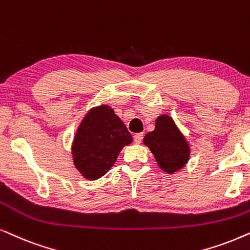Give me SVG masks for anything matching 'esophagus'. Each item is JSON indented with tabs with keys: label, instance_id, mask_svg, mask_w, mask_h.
Listing matches in <instances>:
<instances>
[{
	"label": "esophagus",
	"instance_id": "esophagus-1",
	"mask_svg": "<svg viewBox=\"0 0 250 250\" xmlns=\"http://www.w3.org/2000/svg\"><path fill=\"white\" fill-rule=\"evenodd\" d=\"M143 136H144V135H143V132H138V134L134 135V142L136 143V144H141Z\"/></svg>",
	"mask_w": 250,
	"mask_h": 250
}]
</instances>
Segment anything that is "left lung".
Listing matches in <instances>:
<instances>
[{
	"instance_id": "obj_1",
	"label": "left lung",
	"mask_w": 250,
	"mask_h": 250,
	"mask_svg": "<svg viewBox=\"0 0 250 250\" xmlns=\"http://www.w3.org/2000/svg\"><path fill=\"white\" fill-rule=\"evenodd\" d=\"M144 144L153 153L162 170L172 174L188 164L189 146L174 120L169 115H160L155 129L145 135Z\"/></svg>"
}]
</instances>
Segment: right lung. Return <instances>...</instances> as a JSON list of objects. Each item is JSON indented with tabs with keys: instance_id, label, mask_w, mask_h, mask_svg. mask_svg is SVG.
<instances>
[{
	"instance_id": "right-lung-1",
	"label": "right lung",
	"mask_w": 250,
	"mask_h": 250,
	"mask_svg": "<svg viewBox=\"0 0 250 250\" xmlns=\"http://www.w3.org/2000/svg\"><path fill=\"white\" fill-rule=\"evenodd\" d=\"M131 142L130 132L113 108L107 105L91 108L79 125L72 145L75 168L86 179L101 178Z\"/></svg>"
}]
</instances>
